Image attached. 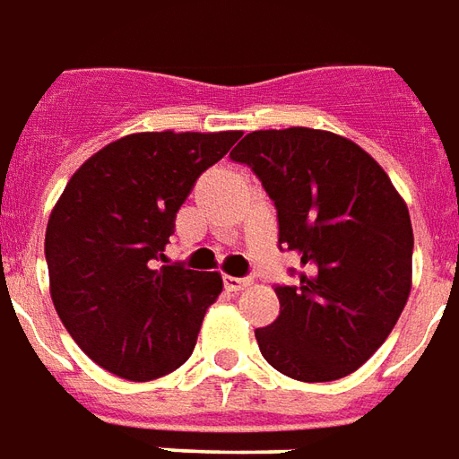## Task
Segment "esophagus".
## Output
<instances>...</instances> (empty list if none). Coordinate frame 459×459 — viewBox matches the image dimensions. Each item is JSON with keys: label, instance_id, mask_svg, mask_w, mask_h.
<instances>
[{"label": "esophagus", "instance_id": "obj_1", "mask_svg": "<svg viewBox=\"0 0 459 459\" xmlns=\"http://www.w3.org/2000/svg\"><path fill=\"white\" fill-rule=\"evenodd\" d=\"M253 284V280L250 277H223V287L229 291H240V290H246V287H250Z\"/></svg>", "mask_w": 459, "mask_h": 459}]
</instances>
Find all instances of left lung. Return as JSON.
I'll use <instances>...</instances> for the list:
<instances>
[{
	"label": "left lung",
	"instance_id": "8db88e82",
	"mask_svg": "<svg viewBox=\"0 0 459 459\" xmlns=\"http://www.w3.org/2000/svg\"><path fill=\"white\" fill-rule=\"evenodd\" d=\"M230 160L247 165L277 209L280 250L301 270L277 284L280 316L255 338L263 358L299 382H333L365 365L411 291L406 204L375 158L314 128L253 131Z\"/></svg>",
	"mask_w": 459,
	"mask_h": 459
}]
</instances>
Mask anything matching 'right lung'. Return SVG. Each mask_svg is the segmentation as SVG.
<instances>
[{
    "label": "right lung",
    "instance_id": "1",
    "mask_svg": "<svg viewBox=\"0 0 459 459\" xmlns=\"http://www.w3.org/2000/svg\"><path fill=\"white\" fill-rule=\"evenodd\" d=\"M240 131L134 134L94 152L46 229L50 297L73 341L131 382L169 375L196 345L219 273L165 263L179 206Z\"/></svg>",
    "mask_w": 459,
    "mask_h": 459
}]
</instances>
